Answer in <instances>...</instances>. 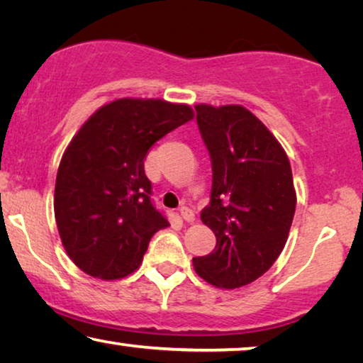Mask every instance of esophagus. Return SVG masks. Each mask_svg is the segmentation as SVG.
<instances>
[{
    "mask_svg": "<svg viewBox=\"0 0 363 363\" xmlns=\"http://www.w3.org/2000/svg\"><path fill=\"white\" fill-rule=\"evenodd\" d=\"M179 213H181V218L186 220V221H194V220H196V213H194L189 207H181L179 208Z\"/></svg>",
    "mask_w": 363,
    "mask_h": 363,
    "instance_id": "34e87169",
    "label": "esophagus"
}]
</instances>
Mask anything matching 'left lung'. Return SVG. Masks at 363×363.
Masks as SVG:
<instances>
[{
	"mask_svg": "<svg viewBox=\"0 0 363 363\" xmlns=\"http://www.w3.org/2000/svg\"><path fill=\"white\" fill-rule=\"evenodd\" d=\"M197 125L212 160L210 205L200 213L215 250L194 269L218 289H240L266 274L282 252L296 192L289 156L246 107L197 104Z\"/></svg>",
	"mask_w": 363,
	"mask_h": 363,
	"instance_id": "1",
	"label": "left lung"
}]
</instances>
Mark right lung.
I'll use <instances>...</instances> for the list:
<instances>
[{
	"mask_svg": "<svg viewBox=\"0 0 363 363\" xmlns=\"http://www.w3.org/2000/svg\"><path fill=\"white\" fill-rule=\"evenodd\" d=\"M192 118L187 104L122 97L81 125L58 166L53 210L65 251L83 272L127 277L151 236L169 226L151 203L143 161L160 138Z\"/></svg>",
	"mask_w": 363,
	"mask_h": 363,
	"instance_id": "add662e5",
	"label": "right lung"
}]
</instances>
